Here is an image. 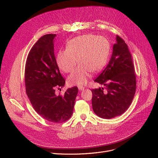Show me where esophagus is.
<instances>
[{"mask_svg": "<svg viewBox=\"0 0 158 158\" xmlns=\"http://www.w3.org/2000/svg\"><path fill=\"white\" fill-rule=\"evenodd\" d=\"M78 89H79V90H80V91L84 90V88H85L84 86H82V85H79V86H78Z\"/></svg>", "mask_w": 158, "mask_h": 158, "instance_id": "34e87169", "label": "esophagus"}]
</instances>
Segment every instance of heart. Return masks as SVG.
Returning a JSON list of instances; mask_svg holds the SVG:
<instances>
[{"mask_svg":"<svg viewBox=\"0 0 158 158\" xmlns=\"http://www.w3.org/2000/svg\"><path fill=\"white\" fill-rule=\"evenodd\" d=\"M110 51L107 38L84 34L73 38L66 44V49L60 50L56 57L59 68L66 73L73 72L77 64L78 68L69 77L73 85H83L88 82L91 73H97L106 65Z\"/></svg>","mask_w":158,"mask_h":158,"instance_id":"b5f03b06","label":"heart"}]
</instances>
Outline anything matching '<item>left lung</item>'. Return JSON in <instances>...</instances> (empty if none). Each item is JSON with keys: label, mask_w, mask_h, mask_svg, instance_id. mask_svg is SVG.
<instances>
[{"label": "left lung", "mask_w": 158, "mask_h": 158, "mask_svg": "<svg viewBox=\"0 0 158 158\" xmlns=\"http://www.w3.org/2000/svg\"><path fill=\"white\" fill-rule=\"evenodd\" d=\"M94 82L103 85L92 89V107L99 117L110 119L125 113L131 106L136 88V75L128 46L117 35L108 64Z\"/></svg>", "instance_id": "left-lung-1"}]
</instances>
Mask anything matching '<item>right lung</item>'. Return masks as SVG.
I'll list each match as a JSON object with an SVG mask.
<instances>
[{
  "instance_id": "obj_1",
  "label": "right lung",
  "mask_w": 158,
  "mask_h": 158,
  "mask_svg": "<svg viewBox=\"0 0 158 158\" xmlns=\"http://www.w3.org/2000/svg\"><path fill=\"white\" fill-rule=\"evenodd\" d=\"M56 34L40 37L27 55L25 67L26 94L35 111L45 120L61 123L73 113L78 89H67L63 95L55 89L63 88L65 80L60 73L54 54Z\"/></svg>"
}]
</instances>
